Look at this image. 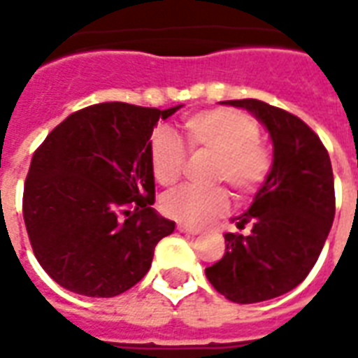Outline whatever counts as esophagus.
<instances>
[{"mask_svg": "<svg viewBox=\"0 0 358 358\" xmlns=\"http://www.w3.org/2000/svg\"><path fill=\"white\" fill-rule=\"evenodd\" d=\"M178 232H182V234H189V236H199L201 234V230L196 229H191V227H187V224H178Z\"/></svg>", "mask_w": 358, "mask_h": 358, "instance_id": "esophagus-1", "label": "esophagus"}]
</instances>
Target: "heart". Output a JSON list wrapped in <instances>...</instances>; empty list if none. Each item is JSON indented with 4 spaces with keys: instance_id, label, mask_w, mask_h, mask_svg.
I'll use <instances>...</instances> for the list:
<instances>
[{
    "instance_id": "heart-1",
    "label": "heart",
    "mask_w": 358,
    "mask_h": 358,
    "mask_svg": "<svg viewBox=\"0 0 358 358\" xmlns=\"http://www.w3.org/2000/svg\"><path fill=\"white\" fill-rule=\"evenodd\" d=\"M182 129L191 154L213 156V182H227L239 199L255 193L267 178L271 154L260 143V128L250 115L229 108L208 109L187 117ZM148 159L157 184L171 187L182 176L185 150L173 131L156 129L148 143ZM162 208L174 221L199 229L227 213L229 195L221 187H182L165 196Z\"/></svg>"
}]
</instances>
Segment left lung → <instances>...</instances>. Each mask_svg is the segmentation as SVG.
<instances>
[{
  "label": "left lung",
  "instance_id": "obj_1",
  "mask_svg": "<svg viewBox=\"0 0 358 358\" xmlns=\"http://www.w3.org/2000/svg\"><path fill=\"white\" fill-rule=\"evenodd\" d=\"M247 109L273 143V163L249 210L232 219L247 236L224 234L227 250L206 267L227 299L249 305L299 286L322 252L334 219V178L325 146L299 117L260 100L221 102Z\"/></svg>",
  "mask_w": 358,
  "mask_h": 358
}]
</instances>
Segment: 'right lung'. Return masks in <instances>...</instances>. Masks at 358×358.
<instances>
[{"label": "right lung", "instance_id": "1", "mask_svg": "<svg viewBox=\"0 0 358 358\" xmlns=\"http://www.w3.org/2000/svg\"><path fill=\"white\" fill-rule=\"evenodd\" d=\"M180 108L96 103L38 146L24 185V221L36 260L59 286L115 297L148 273L157 241L174 232V221L152 208L148 143L157 120Z\"/></svg>", "mask_w": 358, "mask_h": 358}]
</instances>
